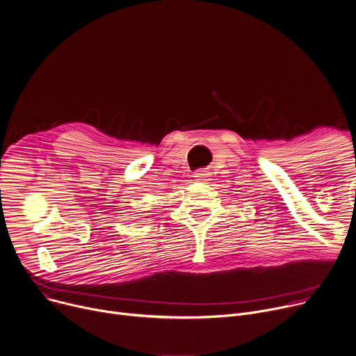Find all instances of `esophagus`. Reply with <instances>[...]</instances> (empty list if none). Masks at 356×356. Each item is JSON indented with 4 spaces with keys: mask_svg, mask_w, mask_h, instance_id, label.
Segmentation results:
<instances>
[{
    "mask_svg": "<svg viewBox=\"0 0 356 356\" xmlns=\"http://www.w3.org/2000/svg\"><path fill=\"white\" fill-rule=\"evenodd\" d=\"M195 177H196V180H200V181H207V180H210V177H211V173L209 172V170H197L196 173H195Z\"/></svg>",
    "mask_w": 356,
    "mask_h": 356,
    "instance_id": "1",
    "label": "esophagus"
}]
</instances>
